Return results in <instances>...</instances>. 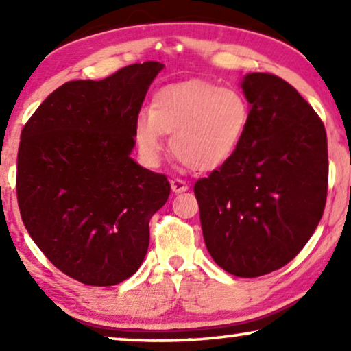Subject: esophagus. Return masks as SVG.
I'll use <instances>...</instances> for the list:
<instances>
[{
  "label": "esophagus",
  "mask_w": 351,
  "mask_h": 351,
  "mask_svg": "<svg viewBox=\"0 0 351 351\" xmlns=\"http://www.w3.org/2000/svg\"><path fill=\"white\" fill-rule=\"evenodd\" d=\"M171 190L174 191L176 195H179V193H184V191L189 190V185H186L185 182L180 180V179H172L171 180Z\"/></svg>",
  "instance_id": "esophagus-1"
}]
</instances>
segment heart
<instances>
[{
  "label": "heart",
  "mask_w": 351,
  "mask_h": 351,
  "mask_svg": "<svg viewBox=\"0 0 351 351\" xmlns=\"http://www.w3.org/2000/svg\"><path fill=\"white\" fill-rule=\"evenodd\" d=\"M249 121L246 99L232 88L191 80L153 95L150 113H138L136 141L148 161L161 155V134L171 136L177 160L199 172L215 171L232 160Z\"/></svg>",
  "instance_id": "1"
}]
</instances>
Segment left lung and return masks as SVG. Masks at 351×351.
I'll return each instance as SVG.
<instances>
[{
    "instance_id": "left-lung-1",
    "label": "left lung",
    "mask_w": 351,
    "mask_h": 351,
    "mask_svg": "<svg viewBox=\"0 0 351 351\" xmlns=\"http://www.w3.org/2000/svg\"><path fill=\"white\" fill-rule=\"evenodd\" d=\"M249 121L227 165L195 184L206 247L239 278L267 275L308 243L328 195V138L311 105L285 80L247 73Z\"/></svg>"
}]
</instances>
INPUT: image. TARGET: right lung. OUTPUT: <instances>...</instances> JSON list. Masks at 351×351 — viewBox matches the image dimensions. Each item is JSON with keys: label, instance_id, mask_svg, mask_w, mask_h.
Masks as SVG:
<instances>
[{"label": "right lung", "instance_id": "add662e5", "mask_svg": "<svg viewBox=\"0 0 351 351\" xmlns=\"http://www.w3.org/2000/svg\"><path fill=\"white\" fill-rule=\"evenodd\" d=\"M160 62L75 80L47 95L21 134L17 201L28 234L54 267L114 286L142 265L152 215L171 193L134 161L136 119Z\"/></svg>", "mask_w": 351, "mask_h": 351}]
</instances>
